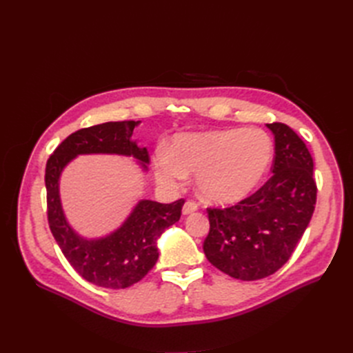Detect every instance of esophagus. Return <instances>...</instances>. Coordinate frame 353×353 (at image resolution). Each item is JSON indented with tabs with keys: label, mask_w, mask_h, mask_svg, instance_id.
Returning <instances> with one entry per match:
<instances>
[{
	"label": "esophagus",
	"mask_w": 353,
	"mask_h": 353,
	"mask_svg": "<svg viewBox=\"0 0 353 353\" xmlns=\"http://www.w3.org/2000/svg\"><path fill=\"white\" fill-rule=\"evenodd\" d=\"M199 209V206H197V203L196 201H191V200H188V201H185L184 203V208H183V213L184 215H190V213H193V212H196Z\"/></svg>",
	"instance_id": "obj_1"
}]
</instances>
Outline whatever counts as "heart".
<instances>
[{
    "label": "heart",
    "mask_w": 353,
    "mask_h": 353,
    "mask_svg": "<svg viewBox=\"0 0 353 353\" xmlns=\"http://www.w3.org/2000/svg\"><path fill=\"white\" fill-rule=\"evenodd\" d=\"M272 141L259 128L181 134L172 150L159 145L153 157L157 183L169 190L196 174L199 193L215 203H234L259 184L272 159Z\"/></svg>",
    "instance_id": "1"
}]
</instances>
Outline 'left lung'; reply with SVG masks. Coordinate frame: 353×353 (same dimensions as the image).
Masks as SVG:
<instances>
[{"label":"left lung","mask_w":353,"mask_h":353,"mask_svg":"<svg viewBox=\"0 0 353 353\" xmlns=\"http://www.w3.org/2000/svg\"><path fill=\"white\" fill-rule=\"evenodd\" d=\"M266 126L275 140L272 176L236 206L208 209L206 258L243 281L272 275L290 259L316 203L314 160L306 144L285 123Z\"/></svg>","instance_id":"left-lung-1"}]
</instances>
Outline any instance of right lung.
<instances>
[{
	"instance_id": "right-lung-1",
	"label": "right lung",
	"mask_w": 353,
	"mask_h": 353,
	"mask_svg": "<svg viewBox=\"0 0 353 353\" xmlns=\"http://www.w3.org/2000/svg\"><path fill=\"white\" fill-rule=\"evenodd\" d=\"M135 121L105 122L70 134L46 166L48 225L65 258L83 280L104 288H126L143 280L157 262V239L181 218L184 199L169 205L140 200L122 225L100 239H83L68 222L61 208L59 179L79 154L131 156L147 170L145 147L132 141Z\"/></svg>"
}]
</instances>
